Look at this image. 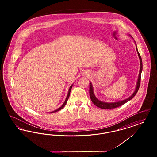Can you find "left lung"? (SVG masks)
Here are the masks:
<instances>
[{"instance_id": "1", "label": "left lung", "mask_w": 157, "mask_h": 157, "mask_svg": "<svg viewBox=\"0 0 157 157\" xmlns=\"http://www.w3.org/2000/svg\"><path fill=\"white\" fill-rule=\"evenodd\" d=\"M136 45V44H135ZM136 51L138 52V55L140 58V73H139V76H138V81L136 83V89L135 90L134 92L133 93V94L130 97L126 99L121 101L120 102H111V103H108V102H102L99 100H98L97 98L95 97L94 94V91H93V88H92V83L90 82V99L92 101V102H93V104L96 105L98 108H102V109H113V108H115L117 107H119L120 106L122 105L125 104L128 101H130L132 98L134 97L135 95H136V94L137 93L138 90H139L140 86V83H141V72H142V62L141 57L140 54L138 52L137 48H136Z\"/></svg>"}]
</instances>
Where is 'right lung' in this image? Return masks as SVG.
I'll use <instances>...</instances> for the list:
<instances>
[{"label": "right lung", "mask_w": 157, "mask_h": 157, "mask_svg": "<svg viewBox=\"0 0 157 157\" xmlns=\"http://www.w3.org/2000/svg\"><path fill=\"white\" fill-rule=\"evenodd\" d=\"M72 86H73V85H72L71 86H70V88H69V91H68V94H67V98H66V99H65V102H64V103L63 104V105L59 108L58 109H56V110H55V111H53L52 112H50V113H53V112H57V111H59L60 109H62V108H63V107L65 106V105L67 104V99H68V98L69 97V95H70V92H71V88H72Z\"/></svg>", "instance_id": "obj_1"}]
</instances>
